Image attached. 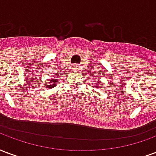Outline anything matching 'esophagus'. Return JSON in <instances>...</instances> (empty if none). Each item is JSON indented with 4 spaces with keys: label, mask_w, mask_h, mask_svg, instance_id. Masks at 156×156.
Instances as JSON below:
<instances>
[{
    "label": "esophagus",
    "mask_w": 156,
    "mask_h": 156,
    "mask_svg": "<svg viewBox=\"0 0 156 156\" xmlns=\"http://www.w3.org/2000/svg\"><path fill=\"white\" fill-rule=\"evenodd\" d=\"M77 69H78V68H77L76 66H74V70H77Z\"/></svg>",
    "instance_id": "obj_1"
}]
</instances>
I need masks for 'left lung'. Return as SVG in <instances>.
<instances>
[{
  "label": "left lung",
  "mask_w": 156,
  "mask_h": 156,
  "mask_svg": "<svg viewBox=\"0 0 156 156\" xmlns=\"http://www.w3.org/2000/svg\"><path fill=\"white\" fill-rule=\"evenodd\" d=\"M95 86H96V88H98V85H97V84H95Z\"/></svg>",
  "instance_id": "1"
}]
</instances>
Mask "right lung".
I'll return each mask as SVG.
<instances>
[{
    "mask_svg": "<svg viewBox=\"0 0 156 156\" xmlns=\"http://www.w3.org/2000/svg\"><path fill=\"white\" fill-rule=\"evenodd\" d=\"M51 84L49 85L48 86H47V88H49V89H51V88H53V87H55V86L56 85L55 83H56V80H51Z\"/></svg>",
    "mask_w": 156,
    "mask_h": 156,
    "instance_id": "1",
    "label": "right lung"
}]
</instances>
